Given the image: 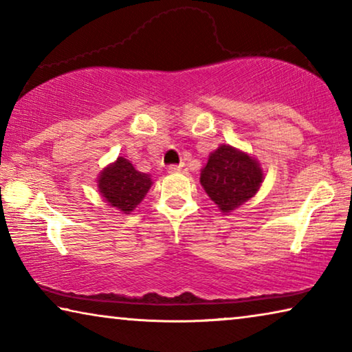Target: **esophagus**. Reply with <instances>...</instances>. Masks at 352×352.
<instances>
[{
  "label": "esophagus",
  "mask_w": 352,
  "mask_h": 352,
  "mask_svg": "<svg viewBox=\"0 0 352 352\" xmlns=\"http://www.w3.org/2000/svg\"><path fill=\"white\" fill-rule=\"evenodd\" d=\"M188 166L182 163V164H172L169 166V172H172V174H175V172H182V174H188Z\"/></svg>",
  "instance_id": "1"
}]
</instances>
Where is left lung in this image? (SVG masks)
<instances>
[{
	"instance_id": "obj_1",
	"label": "left lung",
	"mask_w": 352,
	"mask_h": 352,
	"mask_svg": "<svg viewBox=\"0 0 352 352\" xmlns=\"http://www.w3.org/2000/svg\"><path fill=\"white\" fill-rule=\"evenodd\" d=\"M264 182L258 160L230 144L210 153L200 172V184L223 214L233 212L258 194Z\"/></svg>"
}]
</instances>
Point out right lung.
<instances>
[{
    "mask_svg": "<svg viewBox=\"0 0 352 352\" xmlns=\"http://www.w3.org/2000/svg\"><path fill=\"white\" fill-rule=\"evenodd\" d=\"M153 184L151 174L133 168L127 158L118 157L98 177V189L105 204L122 214H130L146 197Z\"/></svg>",
    "mask_w": 352,
    "mask_h": 352,
    "instance_id": "1",
    "label": "right lung"
}]
</instances>
